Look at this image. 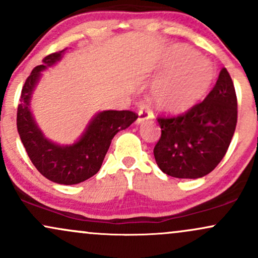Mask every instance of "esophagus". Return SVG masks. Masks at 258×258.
Returning a JSON list of instances; mask_svg holds the SVG:
<instances>
[{"mask_svg": "<svg viewBox=\"0 0 258 258\" xmlns=\"http://www.w3.org/2000/svg\"><path fill=\"white\" fill-rule=\"evenodd\" d=\"M148 119H150V112L147 110V109H141V110L138 111V119L136 121V123L137 125H141V123H143L144 121H147Z\"/></svg>", "mask_w": 258, "mask_h": 258, "instance_id": "1", "label": "esophagus"}]
</instances>
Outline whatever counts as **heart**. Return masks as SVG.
<instances>
[{
    "label": "heart",
    "instance_id": "b5f03b06",
    "mask_svg": "<svg viewBox=\"0 0 258 258\" xmlns=\"http://www.w3.org/2000/svg\"><path fill=\"white\" fill-rule=\"evenodd\" d=\"M161 70H168L154 82L150 103L160 111L179 114L194 108L209 92L215 78L209 60L185 46L171 47Z\"/></svg>",
    "mask_w": 258,
    "mask_h": 258
}]
</instances>
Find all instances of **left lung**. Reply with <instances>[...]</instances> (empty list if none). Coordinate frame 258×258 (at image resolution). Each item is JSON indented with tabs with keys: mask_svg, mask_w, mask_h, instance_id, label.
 Masks as SVG:
<instances>
[{
	"mask_svg": "<svg viewBox=\"0 0 258 258\" xmlns=\"http://www.w3.org/2000/svg\"><path fill=\"white\" fill-rule=\"evenodd\" d=\"M236 120L235 88L223 68L203 102L180 116L158 119L161 137L154 156L160 170L176 178L195 179L209 174L226 155Z\"/></svg>",
	"mask_w": 258,
	"mask_h": 258,
	"instance_id": "1",
	"label": "left lung"
}]
</instances>
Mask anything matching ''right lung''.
Segmentation results:
<instances>
[{
    "mask_svg": "<svg viewBox=\"0 0 258 258\" xmlns=\"http://www.w3.org/2000/svg\"><path fill=\"white\" fill-rule=\"evenodd\" d=\"M67 49L47 55L26 79L18 105L17 127L23 146L38 172L58 184L72 185L98 172L111 139L121 130L132 125L138 115L130 110H103L92 117L73 144L61 146L47 138L31 111L32 94L42 72L61 60Z\"/></svg>",
    "mask_w": 258,
    "mask_h": 258,
    "instance_id": "add662e5",
    "label": "right lung"
}]
</instances>
